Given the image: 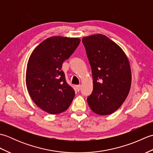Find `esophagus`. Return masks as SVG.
Returning a JSON list of instances; mask_svg holds the SVG:
<instances>
[{
    "instance_id": "34e87169",
    "label": "esophagus",
    "mask_w": 153,
    "mask_h": 153,
    "mask_svg": "<svg viewBox=\"0 0 153 153\" xmlns=\"http://www.w3.org/2000/svg\"><path fill=\"white\" fill-rule=\"evenodd\" d=\"M76 90L77 91H79L80 89H81V85H76Z\"/></svg>"
}]
</instances>
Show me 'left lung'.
<instances>
[{"label":"left lung","instance_id":"obj_1","mask_svg":"<svg viewBox=\"0 0 153 153\" xmlns=\"http://www.w3.org/2000/svg\"><path fill=\"white\" fill-rule=\"evenodd\" d=\"M82 42L93 79V89L87 102L97 114H110L125 101L130 90L129 60L122 48L104 35L83 37Z\"/></svg>","mask_w":153,"mask_h":153}]
</instances>
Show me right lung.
<instances>
[{"label": "right lung", "mask_w": 153, "mask_h": 153, "mask_svg": "<svg viewBox=\"0 0 153 153\" xmlns=\"http://www.w3.org/2000/svg\"><path fill=\"white\" fill-rule=\"evenodd\" d=\"M79 43V38L51 37L39 45L29 58L25 77L29 94L40 108L51 114L65 111L74 98L75 91L61 69Z\"/></svg>", "instance_id": "add662e5"}]
</instances>
